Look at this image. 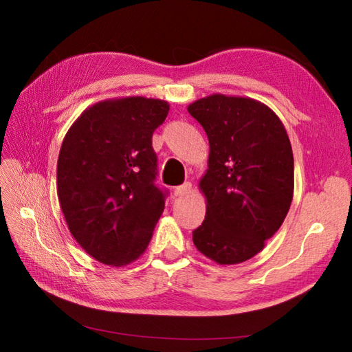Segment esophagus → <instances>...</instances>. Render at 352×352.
Returning a JSON list of instances; mask_svg holds the SVG:
<instances>
[{
	"label": "esophagus",
	"mask_w": 352,
	"mask_h": 352,
	"mask_svg": "<svg viewBox=\"0 0 352 352\" xmlns=\"http://www.w3.org/2000/svg\"><path fill=\"white\" fill-rule=\"evenodd\" d=\"M190 190H192V184L189 182H186L182 186H177V188L174 189V195L175 197H186L188 193H190Z\"/></svg>",
	"instance_id": "34e87169"
}]
</instances>
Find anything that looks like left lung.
<instances>
[{
    "label": "left lung",
    "mask_w": 352,
    "mask_h": 352,
    "mask_svg": "<svg viewBox=\"0 0 352 352\" xmlns=\"http://www.w3.org/2000/svg\"><path fill=\"white\" fill-rule=\"evenodd\" d=\"M188 111L203 125L210 154L199 189L206 219L193 243L219 265H236L263 250L294 198V154L286 129L265 104L214 94Z\"/></svg>",
    "instance_id": "8db88e82"
}]
</instances>
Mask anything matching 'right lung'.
Listing matches in <instances>:
<instances>
[{
    "label": "right lung",
    "instance_id": "add662e5",
    "mask_svg": "<svg viewBox=\"0 0 352 352\" xmlns=\"http://www.w3.org/2000/svg\"><path fill=\"white\" fill-rule=\"evenodd\" d=\"M168 111L166 101L144 96L101 101L63 139L58 203L74 239L104 265L139 258L163 213L168 190L155 186L153 133Z\"/></svg>",
    "mask_w": 352,
    "mask_h": 352
}]
</instances>
